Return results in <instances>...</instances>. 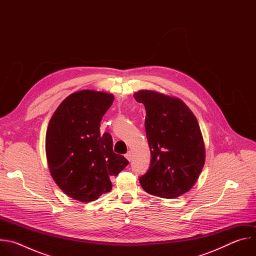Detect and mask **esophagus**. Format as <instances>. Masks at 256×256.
<instances>
[{"label": "esophagus", "instance_id": "34e87169", "mask_svg": "<svg viewBox=\"0 0 256 256\" xmlns=\"http://www.w3.org/2000/svg\"><path fill=\"white\" fill-rule=\"evenodd\" d=\"M126 158L128 160V161H130L132 160V152H128L126 154Z\"/></svg>", "mask_w": 256, "mask_h": 256}]
</instances>
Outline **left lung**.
Returning a JSON list of instances; mask_svg holds the SVG:
<instances>
[{
    "label": "left lung",
    "instance_id": "1",
    "mask_svg": "<svg viewBox=\"0 0 256 256\" xmlns=\"http://www.w3.org/2000/svg\"><path fill=\"white\" fill-rule=\"evenodd\" d=\"M134 97L144 105V128L152 157L148 172L140 177L142 188L162 198L184 194L194 186L206 161L196 118L177 97L154 90H140Z\"/></svg>",
    "mask_w": 256,
    "mask_h": 256
}]
</instances>
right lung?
Returning <instances> with one entry per match:
<instances>
[{"instance_id":"right-lung-1","label":"right lung","mask_w":256,"mask_h":256,"mask_svg":"<svg viewBox=\"0 0 256 256\" xmlns=\"http://www.w3.org/2000/svg\"><path fill=\"white\" fill-rule=\"evenodd\" d=\"M114 99L110 93L77 91L58 105L48 122L46 153L50 175L76 200L90 202L110 192V176L128 164L114 152L112 136L99 130Z\"/></svg>"}]
</instances>
